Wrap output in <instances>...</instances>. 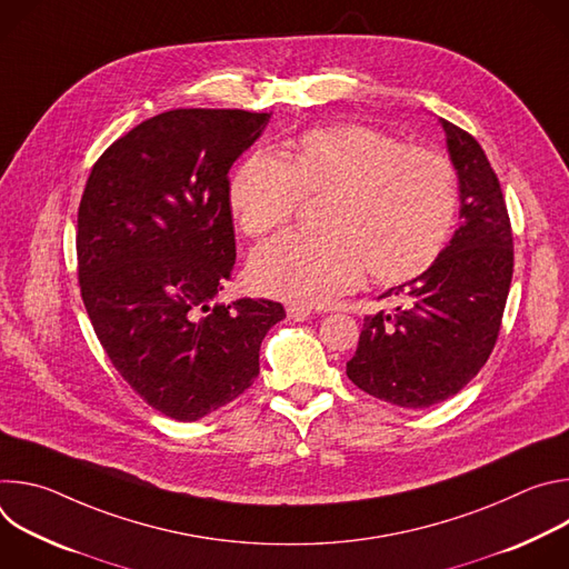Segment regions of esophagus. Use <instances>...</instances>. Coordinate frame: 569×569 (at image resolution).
<instances>
[{
    "label": "esophagus",
    "instance_id": "34e87169",
    "mask_svg": "<svg viewBox=\"0 0 569 569\" xmlns=\"http://www.w3.org/2000/svg\"><path fill=\"white\" fill-rule=\"evenodd\" d=\"M288 317L292 319V321H306L308 317H310V308L308 306H297V303H292V306H288Z\"/></svg>",
    "mask_w": 569,
    "mask_h": 569
}]
</instances>
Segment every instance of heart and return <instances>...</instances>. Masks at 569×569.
I'll return each instance as SVG.
<instances>
[{"label":"heart","mask_w":569,"mask_h":569,"mask_svg":"<svg viewBox=\"0 0 569 569\" xmlns=\"http://www.w3.org/2000/svg\"><path fill=\"white\" fill-rule=\"evenodd\" d=\"M321 200L319 233H286L252 259L254 286L321 303L356 288L417 279L441 257L457 216V173L432 148H408L369 126L315 128L288 154L252 152L231 178V211L250 238L286 227L301 202Z\"/></svg>","instance_id":"b5f03b06"}]
</instances>
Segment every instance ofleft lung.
Segmentation results:
<instances>
[{
  "instance_id": "1",
  "label": "left lung",
  "mask_w": 569,
  "mask_h": 569,
  "mask_svg": "<svg viewBox=\"0 0 569 569\" xmlns=\"http://www.w3.org/2000/svg\"><path fill=\"white\" fill-rule=\"evenodd\" d=\"M459 178L452 240L430 270L380 297L396 308L365 317L353 385L398 408L423 410L463 389L489 360L513 277V233L500 180L472 134L439 119Z\"/></svg>"
}]
</instances>
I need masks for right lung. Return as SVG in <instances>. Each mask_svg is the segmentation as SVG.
<instances>
[{
  "instance_id": "add662e5",
  "label": "right lung",
  "mask_w": 569,
  "mask_h": 569,
  "mask_svg": "<svg viewBox=\"0 0 569 569\" xmlns=\"http://www.w3.org/2000/svg\"><path fill=\"white\" fill-rule=\"evenodd\" d=\"M268 112L171 110L117 139L78 207V281L94 333L123 380L157 412L198 421L259 376L281 303L216 295L236 240L229 169Z\"/></svg>"
}]
</instances>
